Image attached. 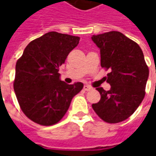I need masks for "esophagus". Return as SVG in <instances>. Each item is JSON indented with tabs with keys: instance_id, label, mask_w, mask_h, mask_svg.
Instances as JSON below:
<instances>
[{
	"instance_id": "1",
	"label": "esophagus",
	"mask_w": 156,
	"mask_h": 156,
	"mask_svg": "<svg viewBox=\"0 0 156 156\" xmlns=\"http://www.w3.org/2000/svg\"><path fill=\"white\" fill-rule=\"evenodd\" d=\"M83 89H84L85 91H89V90H91V89H92V87H90L89 85H84Z\"/></svg>"
}]
</instances>
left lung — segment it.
Masks as SVG:
<instances>
[{
  "label": "left lung",
  "instance_id": "obj_1",
  "mask_svg": "<svg viewBox=\"0 0 156 156\" xmlns=\"http://www.w3.org/2000/svg\"><path fill=\"white\" fill-rule=\"evenodd\" d=\"M100 48L101 66L109 69L107 81L110 90L97 87L99 102L92 105L97 115L108 123L125 121L134 114L145 96L148 68L136 42L118 31L93 35Z\"/></svg>",
  "mask_w": 156,
  "mask_h": 156
}]
</instances>
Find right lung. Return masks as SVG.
Instances as JSON below:
<instances>
[{
  "instance_id": "right-lung-1",
  "label": "right lung",
  "mask_w": 156,
  "mask_h": 156,
  "mask_svg": "<svg viewBox=\"0 0 156 156\" xmlns=\"http://www.w3.org/2000/svg\"><path fill=\"white\" fill-rule=\"evenodd\" d=\"M80 37L48 32L32 41L15 66L14 89L25 115L42 126L62 120L83 83L61 81L59 67L78 45Z\"/></svg>"
}]
</instances>
